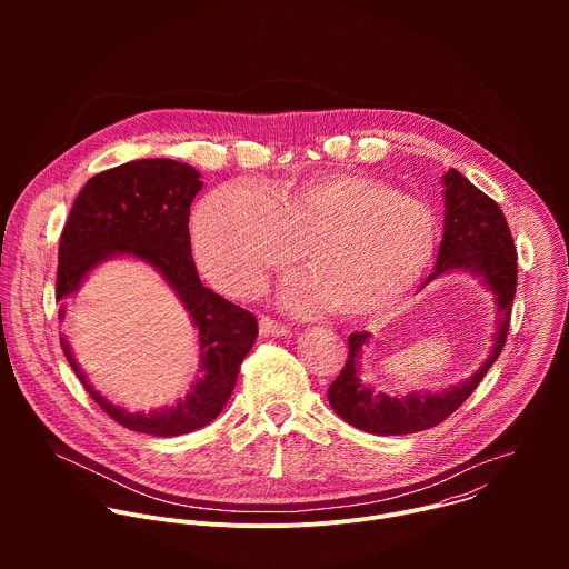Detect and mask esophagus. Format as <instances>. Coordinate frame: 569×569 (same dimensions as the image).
Listing matches in <instances>:
<instances>
[{
    "label": "esophagus",
    "mask_w": 569,
    "mask_h": 569,
    "mask_svg": "<svg viewBox=\"0 0 569 569\" xmlns=\"http://www.w3.org/2000/svg\"><path fill=\"white\" fill-rule=\"evenodd\" d=\"M259 331L263 338H281V336H288V327H283L281 321L272 319V317H261L259 321Z\"/></svg>",
    "instance_id": "34e87169"
}]
</instances>
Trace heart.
Wrapping results in <instances>:
<instances>
[{"mask_svg":"<svg viewBox=\"0 0 569 569\" xmlns=\"http://www.w3.org/2000/svg\"><path fill=\"white\" fill-rule=\"evenodd\" d=\"M191 227L198 263L222 292L254 297L303 248L310 272L288 281L286 303H333L347 317L398 303L439 248V220L426 202L353 173L286 180L272 193L227 184L198 204Z\"/></svg>","mask_w":569,"mask_h":569,"instance_id":"heart-1","label":"heart"}]
</instances>
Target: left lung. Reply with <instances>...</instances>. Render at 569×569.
Returning <instances> with one entry per match:
<instances>
[{
	"mask_svg": "<svg viewBox=\"0 0 569 569\" xmlns=\"http://www.w3.org/2000/svg\"><path fill=\"white\" fill-rule=\"evenodd\" d=\"M446 184V229L439 248L437 268L428 281L450 270H468L483 279L496 295L498 336L496 347L468 380L439 393H410L396 398L373 393L358 378V358L369 333L349 336V360L329 387L331 408L351 426L371 435H412L430 430L446 421L475 391L486 371L500 358L507 342L511 308L518 283V254L511 229L500 204L470 184L459 171L443 176ZM426 281V283H428Z\"/></svg>",
	"mask_w": 569,
	"mask_h": 569,
	"instance_id": "left-lung-1",
	"label": "left lung"
}]
</instances>
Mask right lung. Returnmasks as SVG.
Segmentation results:
<instances>
[{
	"label": "right lung",
	"instance_id": "obj_1",
	"mask_svg": "<svg viewBox=\"0 0 569 569\" xmlns=\"http://www.w3.org/2000/svg\"><path fill=\"white\" fill-rule=\"evenodd\" d=\"M200 173L176 159H134L88 180L60 233L56 299L64 301L88 272L117 254H132L152 266L176 290L200 331V378L173 408L130 415L110 405L88 385L64 340L60 347L99 408L119 426L178 437L211 423L224 408L242 360L250 353L259 323L252 312L204 288L193 257L189 207L200 191ZM62 317V310H60Z\"/></svg>",
	"mask_w": 569,
	"mask_h": 569
}]
</instances>
